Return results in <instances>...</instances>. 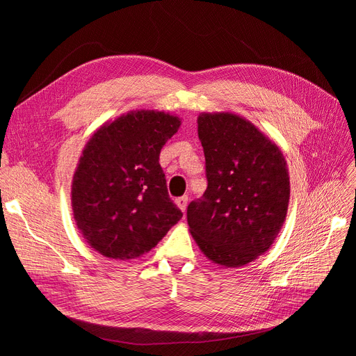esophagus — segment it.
I'll use <instances>...</instances> for the list:
<instances>
[{
    "instance_id": "obj_1",
    "label": "esophagus",
    "mask_w": 356,
    "mask_h": 356,
    "mask_svg": "<svg viewBox=\"0 0 356 356\" xmlns=\"http://www.w3.org/2000/svg\"><path fill=\"white\" fill-rule=\"evenodd\" d=\"M175 203H177V207L186 213V209H187V203H188V197L187 196H182V197H178V199H175Z\"/></svg>"
}]
</instances>
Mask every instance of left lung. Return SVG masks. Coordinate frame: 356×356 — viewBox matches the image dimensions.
Wrapping results in <instances>:
<instances>
[{"instance_id": "1", "label": "left lung", "mask_w": 356, "mask_h": 356, "mask_svg": "<svg viewBox=\"0 0 356 356\" xmlns=\"http://www.w3.org/2000/svg\"><path fill=\"white\" fill-rule=\"evenodd\" d=\"M197 134L208 188L188 204V230L212 263L245 266L268 251L286 218V160L270 138L234 113L199 114Z\"/></svg>"}]
</instances>
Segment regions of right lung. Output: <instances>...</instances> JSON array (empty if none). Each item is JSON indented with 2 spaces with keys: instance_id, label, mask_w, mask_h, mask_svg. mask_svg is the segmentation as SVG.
<instances>
[{
  "instance_id": "right-lung-1",
  "label": "right lung",
  "mask_w": 356,
  "mask_h": 356,
  "mask_svg": "<svg viewBox=\"0 0 356 356\" xmlns=\"http://www.w3.org/2000/svg\"><path fill=\"white\" fill-rule=\"evenodd\" d=\"M179 126L175 114L129 111L96 129L83 148L71 184L72 215L101 255L141 257L181 220L159 163L161 147Z\"/></svg>"
}]
</instances>
